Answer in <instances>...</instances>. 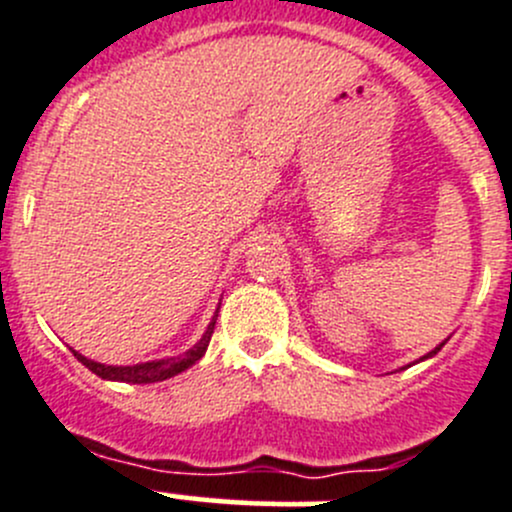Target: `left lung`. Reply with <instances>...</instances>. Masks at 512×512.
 Wrapping results in <instances>:
<instances>
[{
	"mask_svg": "<svg viewBox=\"0 0 512 512\" xmlns=\"http://www.w3.org/2000/svg\"><path fill=\"white\" fill-rule=\"evenodd\" d=\"M443 346H445V341H443V343H440V346H435V348H433V351H430V353H426V356H423V358H418V361H416V363L426 361V358H433V356H435V353H438V351H440V348H443Z\"/></svg>",
	"mask_w": 512,
	"mask_h": 512,
	"instance_id": "1",
	"label": "left lung"
}]
</instances>
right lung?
Instances as JSON below:
<instances>
[{
	"label": "right lung",
	"instance_id": "obj_1",
	"mask_svg": "<svg viewBox=\"0 0 512 512\" xmlns=\"http://www.w3.org/2000/svg\"><path fill=\"white\" fill-rule=\"evenodd\" d=\"M216 316H219V308H216L214 318H211V323H209V328H206L204 336H201L199 341L189 348V351L181 353V356L136 363V366H106V363L91 361V358L82 356L79 351H74V356H77V361H82L91 373H96L99 378H104V381L159 383V381H166V378L179 376L181 371H186V368H191L196 361H201V358H204L206 348H209V341H211V333H214V326H216Z\"/></svg>",
	"mask_w": 512,
	"mask_h": 512
}]
</instances>
